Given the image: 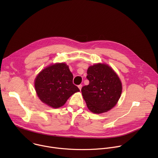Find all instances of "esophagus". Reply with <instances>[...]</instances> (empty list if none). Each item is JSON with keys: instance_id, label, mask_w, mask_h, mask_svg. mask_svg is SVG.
<instances>
[{"instance_id": "1", "label": "esophagus", "mask_w": 158, "mask_h": 158, "mask_svg": "<svg viewBox=\"0 0 158 158\" xmlns=\"http://www.w3.org/2000/svg\"><path fill=\"white\" fill-rule=\"evenodd\" d=\"M82 87V84H80V85H78V87H79V89L80 90H81Z\"/></svg>"}]
</instances>
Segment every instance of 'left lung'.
<instances>
[{
    "label": "left lung",
    "mask_w": 158,
    "mask_h": 158,
    "mask_svg": "<svg viewBox=\"0 0 158 158\" xmlns=\"http://www.w3.org/2000/svg\"><path fill=\"white\" fill-rule=\"evenodd\" d=\"M87 74L89 84L82 87L81 92L88 109L101 114L114 107L122 93L121 82L114 71L99 63L90 66Z\"/></svg>",
    "instance_id": "8db88e82"
}]
</instances>
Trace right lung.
Returning a JSON list of instances; mask_svg holds the SVG:
<instances>
[{
	"instance_id": "add662e5",
	"label": "right lung",
	"mask_w": 158,
	"mask_h": 158,
	"mask_svg": "<svg viewBox=\"0 0 158 158\" xmlns=\"http://www.w3.org/2000/svg\"><path fill=\"white\" fill-rule=\"evenodd\" d=\"M73 75L65 63H56L43 69L35 79V89L40 101L53 108L62 106L75 93L80 91Z\"/></svg>"
}]
</instances>
